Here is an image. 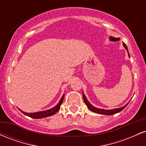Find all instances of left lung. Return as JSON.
I'll return each mask as SVG.
<instances>
[{
    "mask_svg": "<svg viewBox=\"0 0 146 146\" xmlns=\"http://www.w3.org/2000/svg\"><path fill=\"white\" fill-rule=\"evenodd\" d=\"M123 46H124L125 49L127 50L128 52V47H127V46L125 45V43H123ZM128 56L130 57V55H129V53H128ZM83 99H84V103L86 104V105L87 106V107H88V108L90 110H91L92 112H94V113H97L98 114H102V115H114V114H116L117 113H119L120 111H121L123 109V108H125V107L127 105H128V104H125L124 106L121 107V108H116V109H113V110H104V109H100V108H95V107L93 106L90 104L89 103V102L87 100V99L86 98V96H85L83 94Z\"/></svg>",
    "mask_w": 146,
    "mask_h": 146,
    "instance_id": "obj_1",
    "label": "left lung"
}]
</instances>
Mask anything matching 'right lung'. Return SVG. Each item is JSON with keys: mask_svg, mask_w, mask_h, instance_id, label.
Segmentation results:
<instances>
[{"mask_svg": "<svg viewBox=\"0 0 146 146\" xmlns=\"http://www.w3.org/2000/svg\"><path fill=\"white\" fill-rule=\"evenodd\" d=\"M63 99H64V95L62 97L61 100H60L59 103L57 104L56 106L53 107V108H51L49 110H44V111H40V112H37V113H25V112L22 111L21 110H20L23 113L24 115H27V116L31 117V118L33 119H40V118H44V117H47L49 116H51V115H54L56 114L58 110H60V106H61L62 103L63 102Z\"/></svg>", "mask_w": 146, "mask_h": 146, "instance_id": "right-lung-1", "label": "right lung"}]
</instances>
